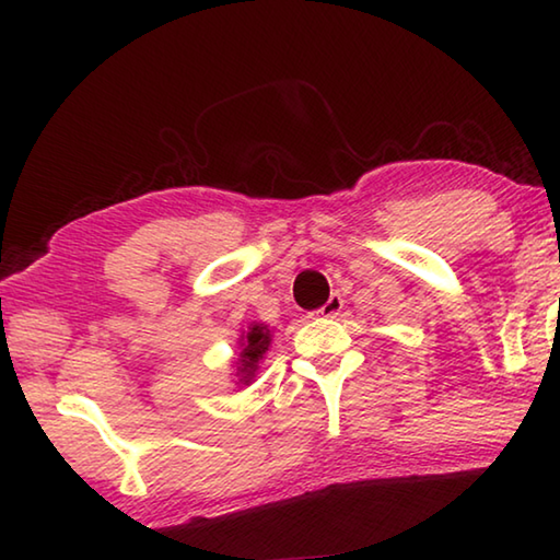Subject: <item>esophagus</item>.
<instances>
[{
	"label": "esophagus",
	"mask_w": 560,
	"mask_h": 560,
	"mask_svg": "<svg viewBox=\"0 0 560 560\" xmlns=\"http://www.w3.org/2000/svg\"><path fill=\"white\" fill-rule=\"evenodd\" d=\"M342 306H345V301H342L340 293H332V296L323 303L318 313L323 315V318H335V315L342 311Z\"/></svg>",
	"instance_id": "esophagus-1"
}]
</instances>
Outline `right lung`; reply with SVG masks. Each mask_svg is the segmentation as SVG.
<instances>
[{
  "mask_svg": "<svg viewBox=\"0 0 560 560\" xmlns=\"http://www.w3.org/2000/svg\"><path fill=\"white\" fill-rule=\"evenodd\" d=\"M271 345V330L264 323H252L247 332H242V342H240V354H237V374L240 377L237 384H249L254 380V374L259 370V362L264 358V352L269 350Z\"/></svg>",
  "mask_w": 560,
  "mask_h": 560,
  "instance_id": "right-lung-1",
  "label": "right lung"
}]
</instances>
